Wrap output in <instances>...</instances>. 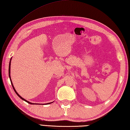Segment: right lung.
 I'll list each match as a JSON object with an SVG mask.
<instances>
[{
    "instance_id": "add662e5",
    "label": "right lung",
    "mask_w": 130,
    "mask_h": 130,
    "mask_svg": "<svg viewBox=\"0 0 130 130\" xmlns=\"http://www.w3.org/2000/svg\"><path fill=\"white\" fill-rule=\"evenodd\" d=\"M11 60H12V58H11V60H10L9 63V79H10V80H11V85H12V87H13V88L14 92H16V93L17 94V96H19V97L20 98H21L22 100L26 101V102H27V103H29V104H34V105H36V104H37V103H30V102H29V101H27L26 100H25V99L22 98L21 97V96H20V95H19V94L17 92V91H16V90H15V88H14V86H13V83H12V80H11V75H10V74H11ZM53 103V102H52V103H47V104H47H47H51V103Z\"/></svg>"
}]
</instances>
